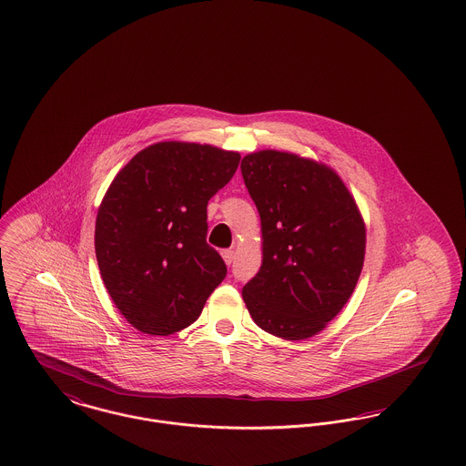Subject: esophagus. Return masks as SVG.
I'll use <instances>...</instances> for the list:
<instances>
[{
  "label": "esophagus",
  "instance_id": "1",
  "mask_svg": "<svg viewBox=\"0 0 466 466\" xmlns=\"http://www.w3.org/2000/svg\"><path fill=\"white\" fill-rule=\"evenodd\" d=\"M221 257H223V260H225V264H232V260H234V257H236V251L232 249V248H228V249H223L221 251Z\"/></svg>",
  "mask_w": 466,
  "mask_h": 466
}]
</instances>
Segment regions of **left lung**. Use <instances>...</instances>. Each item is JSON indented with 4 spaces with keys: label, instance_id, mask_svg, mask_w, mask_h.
I'll list each match as a JSON object with an SVG mask.
<instances>
[{
    "label": "left lung",
    "instance_id": "1",
    "mask_svg": "<svg viewBox=\"0 0 466 466\" xmlns=\"http://www.w3.org/2000/svg\"><path fill=\"white\" fill-rule=\"evenodd\" d=\"M241 172L262 223V266L243 287L248 311L278 338H311L350 299L362 271L356 200L328 165L294 153H251Z\"/></svg>",
    "mask_w": 466,
    "mask_h": 466
}]
</instances>
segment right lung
<instances>
[{
  "label": "right lung",
  "instance_id": "1",
  "mask_svg": "<svg viewBox=\"0 0 466 466\" xmlns=\"http://www.w3.org/2000/svg\"><path fill=\"white\" fill-rule=\"evenodd\" d=\"M239 160L209 144L168 140L138 151L110 183L96 215V260L116 308L144 334L188 328L227 276L206 241L208 200Z\"/></svg>",
  "mask_w": 466,
  "mask_h": 466
}]
</instances>
